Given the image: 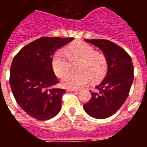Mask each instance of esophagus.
I'll list each match as a JSON object with an SVG mask.
<instances>
[{"mask_svg": "<svg viewBox=\"0 0 147 147\" xmlns=\"http://www.w3.org/2000/svg\"><path fill=\"white\" fill-rule=\"evenodd\" d=\"M67 91L69 92H75V91H79V90L77 89H74V88H67Z\"/></svg>", "mask_w": 147, "mask_h": 147, "instance_id": "esophagus-1", "label": "esophagus"}]
</instances>
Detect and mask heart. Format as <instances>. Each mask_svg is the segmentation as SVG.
I'll return each mask as SVG.
<instances>
[{
    "label": "heart",
    "mask_w": 147,
    "mask_h": 147,
    "mask_svg": "<svg viewBox=\"0 0 147 147\" xmlns=\"http://www.w3.org/2000/svg\"><path fill=\"white\" fill-rule=\"evenodd\" d=\"M78 62L75 69L77 73L65 74L69 69L70 64ZM55 74L61 77L62 86L68 88H80L90 81L96 82L105 76L108 62L106 56L97 52L92 46L82 41H76L67 45L62 51L54 54L51 62Z\"/></svg>",
    "instance_id": "heart-1"
}]
</instances>
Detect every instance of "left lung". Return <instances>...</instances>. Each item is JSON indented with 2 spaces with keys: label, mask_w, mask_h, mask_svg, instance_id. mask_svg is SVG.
Instances as JSON below:
<instances>
[{
  "label": "left lung",
  "mask_w": 147,
  "mask_h": 147,
  "mask_svg": "<svg viewBox=\"0 0 147 147\" xmlns=\"http://www.w3.org/2000/svg\"><path fill=\"white\" fill-rule=\"evenodd\" d=\"M103 51L108 62L103 81L90 92L91 98L83 105L85 112L98 119L108 118L116 113L129 96L134 79V67L130 56L124 49L107 40H87Z\"/></svg>",
  "instance_id": "obj_1"
}]
</instances>
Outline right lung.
Returning <instances> with one entry per match:
<instances>
[{
    "mask_svg": "<svg viewBox=\"0 0 147 147\" xmlns=\"http://www.w3.org/2000/svg\"><path fill=\"white\" fill-rule=\"evenodd\" d=\"M74 40L40 37L15 55L10 67L9 84L17 103L27 114L40 121L58 114L64 89L52 88L59 82L52 69L54 52Z\"/></svg>",
    "mask_w": 147,
    "mask_h": 147,
    "instance_id": "obj_1",
    "label": "right lung"
}]
</instances>
